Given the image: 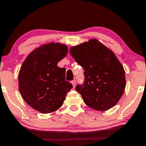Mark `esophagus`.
Returning a JSON list of instances; mask_svg holds the SVG:
<instances>
[{"mask_svg": "<svg viewBox=\"0 0 146 146\" xmlns=\"http://www.w3.org/2000/svg\"><path fill=\"white\" fill-rule=\"evenodd\" d=\"M71 83H72V85H73V88H75V87H76V81L75 80H72Z\"/></svg>", "mask_w": 146, "mask_h": 146, "instance_id": "obj_1", "label": "esophagus"}]
</instances>
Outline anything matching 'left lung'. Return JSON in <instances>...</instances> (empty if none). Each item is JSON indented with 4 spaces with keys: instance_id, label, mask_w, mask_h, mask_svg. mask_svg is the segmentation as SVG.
<instances>
[{
    "instance_id": "1",
    "label": "left lung",
    "mask_w": 146,
    "mask_h": 146,
    "mask_svg": "<svg viewBox=\"0 0 146 146\" xmlns=\"http://www.w3.org/2000/svg\"><path fill=\"white\" fill-rule=\"evenodd\" d=\"M70 53L84 69L85 82L76 90L88 107L99 111L113 107L125 90V70L113 52L97 39L73 46Z\"/></svg>"
}]
</instances>
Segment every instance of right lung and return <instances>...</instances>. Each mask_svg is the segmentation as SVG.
I'll return each instance as SVG.
<instances>
[{"mask_svg":"<svg viewBox=\"0 0 146 146\" xmlns=\"http://www.w3.org/2000/svg\"><path fill=\"white\" fill-rule=\"evenodd\" d=\"M68 53L66 45L51 42L33 50L18 73L20 93L33 108L50 113L60 108L73 86L66 80V69L58 63Z\"/></svg>","mask_w":146,"mask_h":146,"instance_id":"1","label":"right lung"}]
</instances>
